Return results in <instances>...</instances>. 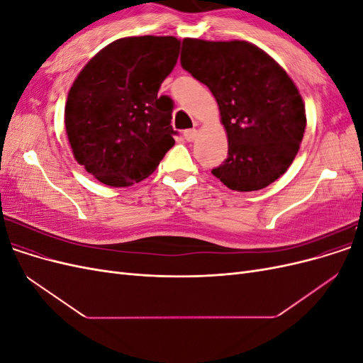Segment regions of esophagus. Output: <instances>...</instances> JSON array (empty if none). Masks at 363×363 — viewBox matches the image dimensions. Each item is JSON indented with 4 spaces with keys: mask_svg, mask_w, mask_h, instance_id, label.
<instances>
[{
    "mask_svg": "<svg viewBox=\"0 0 363 363\" xmlns=\"http://www.w3.org/2000/svg\"><path fill=\"white\" fill-rule=\"evenodd\" d=\"M183 136H184V139L188 140V142H192V140H195V138H196V130H195V128L184 130V131H183Z\"/></svg>",
    "mask_w": 363,
    "mask_h": 363,
    "instance_id": "esophagus-1",
    "label": "esophagus"
}]
</instances>
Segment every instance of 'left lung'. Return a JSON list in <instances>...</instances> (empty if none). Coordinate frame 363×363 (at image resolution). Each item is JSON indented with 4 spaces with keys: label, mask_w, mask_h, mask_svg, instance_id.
Listing matches in <instances>:
<instances>
[{
    "label": "left lung",
    "mask_w": 363,
    "mask_h": 363,
    "mask_svg": "<svg viewBox=\"0 0 363 363\" xmlns=\"http://www.w3.org/2000/svg\"><path fill=\"white\" fill-rule=\"evenodd\" d=\"M182 67L213 94L228 138L227 159L212 169L227 188H267L288 171L306 128L301 95L265 51L244 40L184 39Z\"/></svg>",
    "instance_id": "8db88e82"
}]
</instances>
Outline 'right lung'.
<instances>
[{
  "label": "right lung",
  "mask_w": 363,
  "mask_h": 363,
  "mask_svg": "<svg viewBox=\"0 0 363 363\" xmlns=\"http://www.w3.org/2000/svg\"><path fill=\"white\" fill-rule=\"evenodd\" d=\"M180 40L139 36L115 40L87 62L65 107L75 160L107 186L147 179L174 147L169 96H157L177 63Z\"/></svg>",
  "instance_id": "add662e5"
}]
</instances>
